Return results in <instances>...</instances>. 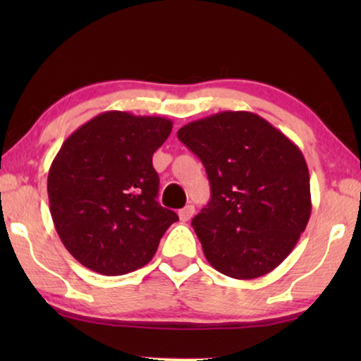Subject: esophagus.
<instances>
[{
  "instance_id": "34e87169",
  "label": "esophagus",
  "mask_w": 361,
  "mask_h": 361,
  "mask_svg": "<svg viewBox=\"0 0 361 361\" xmlns=\"http://www.w3.org/2000/svg\"><path fill=\"white\" fill-rule=\"evenodd\" d=\"M195 214V207L194 205H185L184 209L179 210V219L182 221H189L192 216Z\"/></svg>"
}]
</instances>
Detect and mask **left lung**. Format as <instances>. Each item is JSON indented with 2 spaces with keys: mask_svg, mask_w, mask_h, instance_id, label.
Wrapping results in <instances>:
<instances>
[{
  "mask_svg": "<svg viewBox=\"0 0 361 361\" xmlns=\"http://www.w3.org/2000/svg\"><path fill=\"white\" fill-rule=\"evenodd\" d=\"M177 137L202 161L210 182V202L192 220L205 258L235 279L268 274L294 250L310 216L302 152L250 111L192 121Z\"/></svg>",
  "mask_w": 361,
  "mask_h": 361,
  "instance_id": "left-lung-1",
  "label": "left lung"
}]
</instances>
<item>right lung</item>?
Listing matches in <instances>:
<instances>
[{"instance_id":"obj_1","label":"right lung","mask_w":361,"mask_h":361,"mask_svg":"<svg viewBox=\"0 0 361 361\" xmlns=\"http://www.w3.org/2000/svg\"><path fill=\"white\" fill-rule=\"evenodd\" d=\"M172 131L161 116L105 111L63 141L47 177L59 238L85 268L120 276L149 263L179 220L159 205L152 154Z\"/></svg>"}]
</instances>
